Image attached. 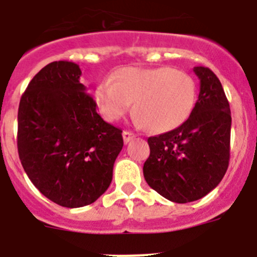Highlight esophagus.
Wrapping results in <instances>:
<instances>
[{"instance_id": "34e87169", "label": "esophagus", "mask_w": 257, "mask_h": 257, "mask_svg": "<svg viewBox=\"0 0 257 257\" xmlns=\"http://www.w3.org/2000/svg\"><path fill=\"white\" fill-rule=\"evenodd\" d=\"M122 136H123V141L127 144L128 141H131L134 138H135V134L131 133V131L126 130V131H123V133H122Z\"/></svg>"}]
</instances>
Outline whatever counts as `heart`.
Instances as JSON below:
<instances>
[{
  "label": "heart",
  "instance_id": "b5f03b06",
  "mask_svg": "<svg viewBox=\"0 0 257 257\" xmlns=\"http://www.w3.org/2000/svg\"><path fill=\"white\" fill-rule=\"evenodd\" d=\"M95 102L107 121H118L131 109L139 123L157 133L173 130L191 114L196 85L187 72L162 67H122L114 80L105 79L95 90Z\"/></svg>",
  "mask_w": 257,
  "mask_h": 257
}]
</instances>
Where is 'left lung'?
<instances>
[{
	"mask_svg": "<svg viewBox=\"0 0 257 257\" xmlns=\"http://www.w3.org/2000/svg\"><path fill=\"white\" fill-rule=\"evenodd\" d=\"M194 71L200 93L191 114L175 130L148 139L150 155L143 168L148 185L178 204L208 195L229 164V103L210 69L196 66Z\"/></svg>",
	"mask_w": 257,
	"mask_h": 257,
	"instance_id": "left-lung-1",
	"label": "left lung"
}]
</instances>
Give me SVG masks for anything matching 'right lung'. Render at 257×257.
<instances>
[{
	"label": "right lung",
	"instance_id": "add662e5",
	"mask_svg": "<svg viewBox=\"0 0 257 257\" xmlns=\"http://www.w3.org/2000/svg\"><path fill=\"white\" fill-rule=\"evenodd\" d=\"M79 65L44 66L21 95L18 152L33 185L65 208L93 204L112 182L122 130L96 113Z\"/></svg>",
	"mask_w": 257,
	"mask_h": 257
}]
</instances>
